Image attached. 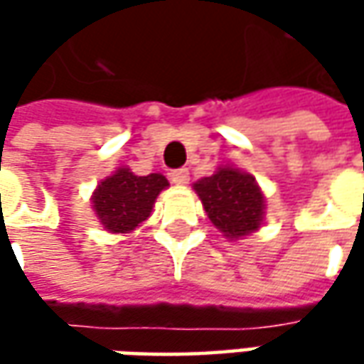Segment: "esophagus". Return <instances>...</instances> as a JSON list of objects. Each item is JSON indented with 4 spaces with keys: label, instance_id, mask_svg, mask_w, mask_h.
Segmentation results:
<instances>
[{
    "label": "esophagus",
    "instance_id": "obj_1",
    "mask_svg": "<svg viewBox=\"0 0 364 364\" xmlns=\"http://www.w3.org/2000/svg\"><path fill=\"white\" fill-rule=\"evenodd\" d=\"M170 180L174 182L176 186H186L190 182V172L186 168H180V170H174L170 172Z\"/></svg>",
    "mask_w": 364,
    "mask_h": 364
}]
</instances>
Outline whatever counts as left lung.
Segmentation results:
<instances>
[{"label":"left lung","instance_id":"8db88e82","mask_svg":"<svg viewBox=\"0 0 364 364\" xmlns=\"http://www.w3.org/2000/svg\"><path fill=\"white\" fill-rule=\"evenodd\" d=\"M210 223L227 239L237 241L261 227L265 196L255 178L239 168L223 166L208 178L194 184Z\"/></svg>","mask_w":364,"mask_h":364}]
</instances>
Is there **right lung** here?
Instances as JSON below:
<instances>
[{"instance_id": "obj_1", "label": "right lung", "mask_w": 364, "mask_h": 364, "mask_svg": "<svg viewBox=\"0 0 364 364\" xmlns=\"http://www.w3.org/2000/svg\"><path fill=\"white\" fill-rule=\"evenodd\" d=\"M168 180L161 174L135 176L129 168H119L92 192V208L101 225L111 232H132L151 213Z\"/></svg>"}]
</instances>
